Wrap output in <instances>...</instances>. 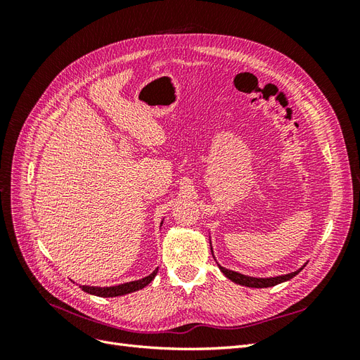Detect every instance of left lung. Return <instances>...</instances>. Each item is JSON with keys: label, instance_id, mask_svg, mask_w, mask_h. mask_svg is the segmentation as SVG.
Returning a JSON list of instances; mask_svg holds the SVG:
<instances>
[{"label": "left lung", "instance_id": "8db88e82", "mask_svg": "<svg viewBox=\"0 0 360 360\" xmlns=\"http://www.w3.org/2000/svg\"><path fill=\"white\" fill-rule=\"evenodd\" d=\"M212 254H213V250H212ZM219 269H221V271L228 279H231L233 282H236V284H238V285H245V287H250V288H267V287L278 285V284H281V282H285V281L294 278L302 270V269H299L296 271H292V274L282 275V276H275V278H252V276H246V275H242V274H237V271L228 270V269L221 267V266H219Z\"/></svg>", "mask_w": 360, "mask_h": 360}]
</instances>
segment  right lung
Wrapping results in <instances>:
<instances>
[{"mask_svg": "<svg viewBox=\"0 0 360 360\" xmlns=\"http://www.w3.org/2000/svg\"><path fill=\"white\" fill-rule=\"evenodd\" d=\"M158 274V269L153 271V274L138 279V281H132V282H126V284L122 285H115V287H89V285H79L82 291L93 294V296H99V297H117V296H124V294L138 291L141 288H144L146 285H148L151 281L155 279Z\"/></svg>", "mask_w": 360, "mask_h": 360, "instance_id": "1", "label": "right lung"}]
</instances>
